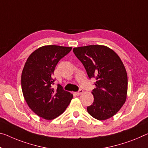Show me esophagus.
I'll use <instances>...</instances> for the list:
<instances>
[{
    "label": "esophagus",
    "instance_id": "1",
    "mask_svg": "<svg viewBox=\"0 0 148 148\" xmlns=\"http://www.w3.org/2000/svg\"><path fill=\"white\" fill-rule=\"evenodd\" d=\"M83 90L79 89V90H78V91L75 92V94H76L77 95H80L82 94V93H83Z\"/></svg>",
    "mask_w": 148,
    "mask_h": 148
}]
</instances>
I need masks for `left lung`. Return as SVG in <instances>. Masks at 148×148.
I'll list each match as a JSON object with an SVG mask.
<instances>
[{
	"mask_svg": "<svg viewBox=\"0 0 148 148\" xmlns=\"http://www.w3.org/2000/svg\"><path fill=\"white\" fill-rule=\"evenodd\" d=\"M73 51L82 63L89 79L95 78L92 90L94 102L87 112L95 119L104 120L116 114L125 103L128 89L127 73L119 56L101 45L75 47Z\"/></svg>",
	"mask_w": 148,
	"mask_h": 148,
	"instance_id": "1",
	"label": "left lung"
}]
</instances>
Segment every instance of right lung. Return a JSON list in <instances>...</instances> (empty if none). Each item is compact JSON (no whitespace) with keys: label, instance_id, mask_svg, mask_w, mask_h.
Here are the masks:
<instances>
[{"label":"right lung","instance_id":"add662e5","mask_svg":"<svg viewBox=\"0 0 148 148\" xmlns=\"http://www.w3.org/2000/svg\"><path fill=\"white\" fill-rule=\"evenodd\" d=\"M71 47L45 45L29 56L22 73L21 85L25 101L34 112L46 120L61 115L71 102L73 95L58 84L53 72L59 61L71 50Z\"/></svg>","mask_w":148,"mask_h":148}]
</instances>
